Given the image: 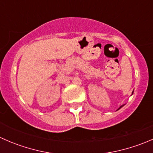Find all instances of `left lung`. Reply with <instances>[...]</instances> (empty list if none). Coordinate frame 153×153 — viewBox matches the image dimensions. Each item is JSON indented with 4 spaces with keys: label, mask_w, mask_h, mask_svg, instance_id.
I'll return each instance as SVG.
<instances>
[{
    "label": "left lung",
    "mask_w": 153,
    "mask_h": 153,
    "mask_svg": "<svg viewBox=\"0 0 153 153\" xmlns=\"http://www.w3.org/2000/svg\"><path fill=\"white\" fill-rule=\"evenodd\" d=\"M121 107H122V106H121ZM121 107H120V108H121ZM120 108H119V109H120Z\"/></svg>",
    "instance_id": "8db88e82"
}]
</instances>
